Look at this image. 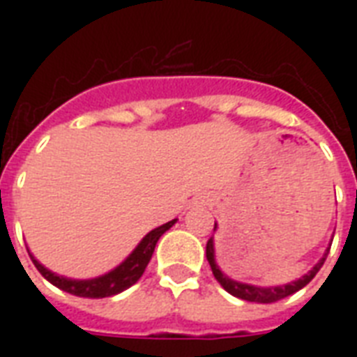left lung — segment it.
Listing matches in <instances>:
<instances>
[{"label": "left lung", "instance_id": "1", "mask_svg": "<svg viewBox=\"0 0 357 357\" xmlns=\"http://www.w3.org/2000/svg\"><path fill=\"white\" fill-rule=\"evenodd\" d=\"M215 229H217V224H215ZM328 252H330V248H328ZM206 255L207 261H209V265H211L213 276L217 278V282L220 283L229 294H234V296H237V298L241 300L257 302V304H272V302H278V300L285 298V296H291V294H294L302 287H305V285L315 278L317 272L321 271V266L324 265L328 254L322 255V259L319 261L305 276H302L300 280H296V282L287 283V285H278V287H257V285H250V283L235 282V280L226 276V274L218 268L217 261H215V243H213V237L207 241Z\"/></svg>", "mask_w": 357, "mask_h": 357}]
</instances>
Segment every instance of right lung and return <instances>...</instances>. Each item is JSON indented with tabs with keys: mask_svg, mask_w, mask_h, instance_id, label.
Returning a JSON list of instances; mask_svg holds the SVG:
<instances>
[{
	"mask_svg": "<svg viewBox=\"0 0 357 357\" xmlns=\"http://www.w3.org/2000/svg\"><path fill=\"white\" fill-rule=\"evenodd\" d=\"M174 224H176V218L170 220V222L162 224L159 228L151 229L150 234L146 235L137 244V248L128 255V259L122 261L116 268H113L107 274L92 278V280H70V278L59 276L55 272L47 271L44 265H40L33 257L31 252L29 255L33 263H35L36 271L40 272L47 282L53 283L55 287L63 289V291H66L70 294H75V296H83V298H107V296H114V294L122 293V291L131 287L133 283L139 282V278L144 274L146 266L150 263L151 254L155 250V244L159 241V237L172 228Z\"/></svg>",
	"mask_w": 357,
	"mask_h": 357,
	"instance_id": "1",
	"label": "right lung"
}]
</instances>
